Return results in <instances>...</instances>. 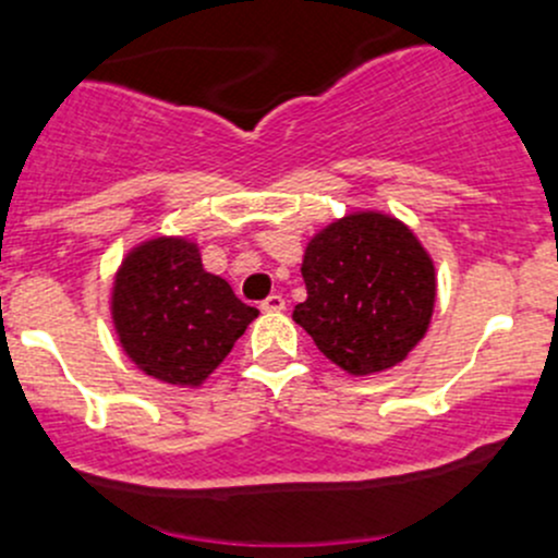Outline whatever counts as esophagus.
Listing matches in <instances>:
<instances>
[{
  "mask_svg": "<svg viewBox=\"0 0 558 558\" xmlns=\"http://www.w3.org/2000/svg\"><path fill=\"white\" fill-rule=\"evenodd\" d=\"M262 311L264 313H280V311H286V300L280 294H269L267 300L262 302Z\"/></svg>",
  "mask_w": 558,
  "mask_h": 558,
  "instance_id": "esophagus-1",
  "label": "esophagus"
}]
</instances>
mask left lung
I'll use <instances>...</instances> for the list:
<instances>
[{
    "label": "left lung",
    "instance_id": "8db88e82",
    "mask_svg": "<svg viewBox=\"0 0 558 558\" xmlns=\"http://www.w3.org/2000/svg\"><path fill=\"white\" fill-rule=\"evenodd\" d=\"M307 300L294 320L329 362L351 375L384 373L426 335L435 264L397 218L353 213L307 243Z\"/></svg>",
    "mask_w": 558,
    "mask_h": 558
}]
</instances>
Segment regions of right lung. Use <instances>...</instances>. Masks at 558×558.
<instances>
[{
  "mask_svg": "<svg viewBox=\"0 0 558 558\" xmlns=\"http://www.w3.org/2000/svg\"><path fill=\"white\" fill-rule=\"evenodd\" d=\"M256 315L227 280L205 272L196 245L180 238L134 247L112 286L123 351L145 375L172 386H199Z\"/></svg>",
  "mask_w": 558,
  "mask_h": 558,
  "instance_id": "1",
  "label": "right lung"
}]
</instances>
